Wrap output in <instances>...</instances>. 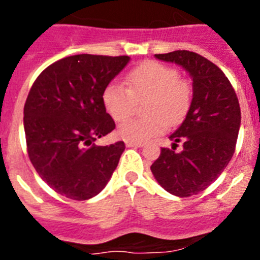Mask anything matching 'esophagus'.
Masks as SVG:
<instances>
[{
    "mask_svg": "<svg viewBox=\"0 0 260 260\" xmlns=\"http://www.w3.org/2000/svg\"><path fill=\"white\" fill-rule=\"evenodd\" d=\"M126 147H128V148H139V147H143V143H134V142H126Z\"/></svg>",
    "mask_w": 260,
    "mask_h": 260,
    "instance_id": "1",
    "label": "esophagus"
}]
</instances>
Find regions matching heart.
<instances>
[{
  "label": "heart",
  "instance_id": "1",
  "mask_svg": "<svg viewBox=\"0 0 260 260\" xmlns=\"http://www.w3.org/2000/svg\"><path fill=\"white\" fill-rule=\"evenodd\" d=\"M126 87L110 83L103 91L102 102L107 113L116 122H122L134 113L138 102L148 99L144 113L148 117L127 121L118 127L122 139L144 143L162 134L168 125H177L185 118L191 104V87L180 79L173 68L160 62L147 61L133 69L126 78Z\"/></svg>",
  "mask_w": 260,
  "mask_h": 260
}]
</instances>
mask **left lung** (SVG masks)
Wrapping results in <instances>:
<instances>
[{
  "mask_svg": "<svg viewBox=\"0 0 260 260\" xmlns=\"http://www.w3.org/2000/svg\"><path fill=\"white\" fill-rule=\"evenodd\" d=\"M189 73L192 99L183 122L169 139L172 150L161 148L151 165L155 180L168 192L186 198L198 194L222 173L237 143L240 103L228 78L215 63L189 50L155 54ZM183 142V150L175 151Z\"/></svg>",
  "mask_w": 260,
  "mask_h": 260,
  "instance_id": "8db88e82",
  "label": "left lung"
}]
</instances>
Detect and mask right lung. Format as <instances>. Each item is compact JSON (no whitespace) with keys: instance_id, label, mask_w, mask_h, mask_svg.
<instances>
[{"instance_id":"right-lung-1","label":"right lung","mask_w":260,"mask_h":260,"mask_svg":"<svg viewBox=\"0 0 260 260\" xmlns=\"http://www.w3.org/2000/svg\"><path fill=\"white\" fill-rule=\"evenodd\" d=\"M128 61V56L65 57L32 84L23 112L29 160L41 180L66 198L87 201L98 195L125 151L123 142H93L116 127L102 95Z\"/></svg>"}]
</instances>
